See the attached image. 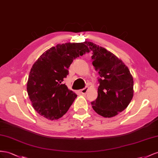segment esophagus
Wrapping results in <instances>:
<instances>
[{"mask_svg": "<svg viewBox=\"0 0 158 158\" xmlns=\"http://www.w3.org/2000/svg\"><path fill=\"white\" fill-rule=\"evenodd\" d=\"M87 91H88V88L87 87H85V88L81 90V93L83 94H85H85H86L87 93Z\"/></svg>", "mask_w": 158, "mask_h": 158, "instance_id": "obj_1", "label": "esophagus"}]
</instances>
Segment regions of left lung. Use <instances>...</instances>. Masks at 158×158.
Wrapping results in <instances>:
<instances>
[{
  "label": "left lung",
  "mask_w": 158,
  "mask_h": 158,
  "mask_svg": "<svg viewBox=\"0 0 158 158\" xmlns=\"http://www.w3.org/2000/svg\"><path fill=\"white\" fill-rule=\"evenodd\" d=\"M93 52V65L98 71V97L91 102L93 110L111 118L127 109L134 94L133 77L128 67L110 52L91 42H85Z\"/></svg>",
  "instance_id": "8db88e82"
}]
</instances>
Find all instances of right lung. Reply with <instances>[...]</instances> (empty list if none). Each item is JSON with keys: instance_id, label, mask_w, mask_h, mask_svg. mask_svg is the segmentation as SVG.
I'll return each instance as SVG.
<instances>
[{"instance_id": "obj_1", "label": "right lung", "mask_w": 158, "mask_h": 158, "mask_svg": "<svg viewBox=\"0 0 158 158\" xmlns=\"http://www.w3.org/2000/svg\"><path fill=\"white\" fill-rule=\"evenodd\" d=\"M85 44H57L42 53L31 67L27 92L35 110L48 120L62 117L77 97L63 81L73 60L90 52Z\"/></svg>"}]
</instances>
